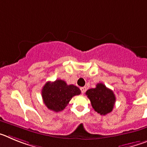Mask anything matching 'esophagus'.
<instances>
[{"instance_id": "esophagus-1", "label": "esophagus", "mask_w": 147, "mask_h": 147, "mask_svg": "<svg viewBox=\"0 0 147 147\" xmlns=\"http://www.w3.org/2000/svg\"><path fill=\"white\" fill-rule=\"evenodd\" d=\"M80 90H81L82 93H85V91H86V88H85V87H82V88H80Z\"/></svg>"}]
</instances>
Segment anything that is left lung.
<instances>
[{
	"instance_id": "8db88e82",
	"label": "left lung",
	"mask_w": 147,
	"mask_h": 147,
	"mask_svg": "<svg viewBox=\"0 0 147 147\" xmlns=\"http://www.w3.org/2000/svg\"><path fill=\"white\" fill-rule=\"evenodd\" d=\"M86 95L96 112L100 115H107L113 110L115 102L113 92L102 83L97 84L95 88L88 90Z\"/></svg>"
}]
</instances>
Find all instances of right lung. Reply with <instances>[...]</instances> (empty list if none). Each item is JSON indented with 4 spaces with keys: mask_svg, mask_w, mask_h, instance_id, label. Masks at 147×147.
<instances>
[{
    "mask_svg": "<svg viewBox=\"0 0 147 147\" xmlns=\"http://www.w3.org/2000/svg\"><path fill=\"white\" fill-rule=\"evenodd\" d=\"M81 90L74 85H67L63 80L48 82L42 89V97L45 106L54 112L64 110L73 96L80 95Z\"/></svg>",
    "mask_w": 147,
    "mask_h": 147,
    "instance_id": "right-lung-1",
    "label": "right lung"
}]
</instances>
